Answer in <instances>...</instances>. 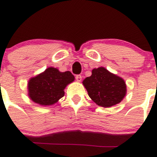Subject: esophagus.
<instances>
[{
    "label": "esophagus",
    "instance_id": "34e87169",
    "mask_svg": "<svg viewBox=\"0 0 157 157\" xmlns=\"http://www.w3.org/2000/svg\"><path fill=\"white\" fill-rule=\"evenodd\" d=\"M76 80H77V81L80 82L82 80V76L81 75H76Z\"/></svg>",
    "mask_w": 157,
    "mask_h": 157
}]
</instances>
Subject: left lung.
Instances as JSON below:
<instances>
[{"instance_id": "1", "label": "left lung", "mask_w": 157, "mask_h": 157, "mask_svg": "<svg viewBox=\"0 0 157 157\" xmlns=\"http://www.w3.org/2000/svg\"><path fill=\"white\" fill-rule=\"evenodd\" d=\"M83 84L89 97L97 105L105 108L121 102L127 91L124 80L104 67L94 69L91 77L84 79Z\"/></svg>"}]
</instances>
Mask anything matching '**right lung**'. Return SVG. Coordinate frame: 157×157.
<instances>
[{
	"label": "right lung",
	"instance_id": "right-lung-1",
	"mask_svg": "<svg viewBox=\"0 0 157 157\" xmlns=\"http://www.w3.org/2000/svg\"><path fill=\"white\" fill-rule=\"evenodd\" d=\"M73 80L74 76L70 71L62 73L57 69L49 67L44 73L29 80V96L40 105H53L64 96L65 87Z\"/></svg>",
	"mask_w": 157,
	"mask_h": 157
}]
</instances>
